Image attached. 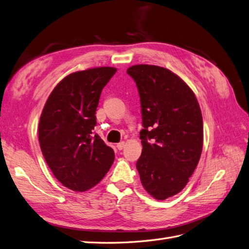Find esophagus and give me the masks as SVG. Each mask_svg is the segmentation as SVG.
Listing matches in <instances>:
<instances>
[{
  "mask_svg": "<svg viewBox=\"0 0 249 249\" xmlns=\"http://www.w3.org/2000/svg\"><path fill=\"white\" fill-rule=\"evenodd\" d=\"M124 147H125V142H121V143L117 144V148L119 149V150H122Z\"/></svg>",
  "mask_w": 249,
  "mask_h": 249,
  "instance_id": "esophagus-1",
  "label": "esophagus"
}]
</instances>
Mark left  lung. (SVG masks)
<instances>
[{"mask_svg":"<svg viewBox=\"0 0 249 249\" xmlns=\"http://www.w3.org/2000/svg\"><path fill=\"white\" fill-rule=\"evenodd\" d=\"M137 83L144 129L137 161L141 182L158 200L187 186L199 161L203 123L194 91L171 71L152 65L127 69Z\"/></svg>","mask_w":249,"mask_h":249,"instance_id":"left-lung-1","label":"left lung"}]
</instances>
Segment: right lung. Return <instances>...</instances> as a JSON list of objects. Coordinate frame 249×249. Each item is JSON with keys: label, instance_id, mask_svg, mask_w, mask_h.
I'll use <instances>...</instances> for the list:
<instances>
[{"label": "right lung", "instance_id": "obj_1", "mask_svg": "<svg viewBox=\"0 0 249 249\" xmlns=\"http://www.w3.org/2000/svg\"><path fill=\"white\" fill-rule=\"evenodd\" d=\"M117 72L97 67L71 73L57 83L41 111L38 140L42 155L62 186L85 192L108 172L115 152L93 129L101 91Z\"/></svg>", "mask_w": 249, "mask_h": 249}]
</instances>
